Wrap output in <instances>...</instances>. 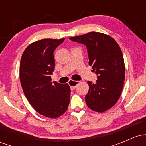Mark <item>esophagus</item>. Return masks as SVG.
Segmentation results:
<instances>
[{
	"label": "esophagus",
	"instance_id": "esophagus-1",
	"mask_svg": "<svg viewBox=\"0 0 146 146\" xmlns=\"http://www.w3.org/2000/svg\"><path fill=\"white\" fill-rule=\"evenodd\" d=\"M79 83H80V82L73 81V80H70V81L68 82V84H69L70 87H71V89L72 90L75 89V87H76V86Z\"/></svg>",
	"mask_w": 146,
	"mask_h": 146
}]
</instances>
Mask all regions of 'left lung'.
Instances as JSON below:
<instances>
[{
  "instance_id": "8db88e82",
  "label": "left lung",
  "mask_w": 146,
  "mask_h": 146,
  "mask_svg": "<svg viewBox=\"0 0 146 146\" xmlns=\"http://www.w3.org/2000/svg\"><path fill=\"white\" fill-rule=\"evenodd\" d=\"M86 46L88 64L98 75L96 83L88 81L85 97L88 108L103 113L113 106L121 95L125 80V64L121 48L108 35L92 31L69 38Z\"/></svg>"
}]
</instances>
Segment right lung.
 Masks as SVG:
<instances>
[{
  "label": "right lung",
  "mask_w": 146,
  "mask_h": 146,
  "mask_svg": "<svg viewBox=\"0 0 146 146\" xmlns=\"http://www.w3.org/2000/svg\"><path fill=\"white\" fill-rule=\"evenodd\" d=\"M64 38L42 39L29 44L20 64V80L24 94L43 116L57 118L67 110L71 88L68 84L51 82L55 68L53 52Z\"/></svg>",
  "instance_id": "right-lung-1"
}]
</instances>
